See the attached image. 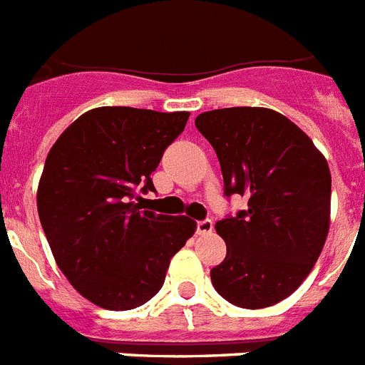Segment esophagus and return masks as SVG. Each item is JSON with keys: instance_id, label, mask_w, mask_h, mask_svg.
Returning <instances> with one entry per match:
<instances>
[{"instance_id": "esophagus-1", "label": "esophagus", "mask_w": 365, "mask_h": 365, "mask_svg": "<svg viewBox=\"0 0 365 365\" xmlns=\"http://www.w3.org/2000/svg\"><path fill=\"white\" fill-rule=\"evenodd\" d=\"M213 230V221L212 219H202V221H197V234H210Z\"/></svg>"}]
</instances>
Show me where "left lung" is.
Masks as SVG:
<instances>
[{
  "label": "left lung",
  "mask_w": 365,
  "mask_h": 365,
  "mask_svg": "<svg viewBox=\"0 0 365 365\" xmlns=\"http://www.w3.org/2000/svg\"><path fill=\"white\" fill-rule=\"evenodd\" d=\"M195 125L217 153L225 195L247 198V210L215 223L227 257L210 272L213 287L238 307L274 306L302 285L327 242V159L300 127L269 108L202 112Z\"/></svg>",
  "instance_id": "8db88e82"
}]
</instances>
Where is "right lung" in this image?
Masks as SVG:
<instances>
[{
  "mask_svg": "<svg viewBox=\"0 0 365 365\" xmlns=\"http://www.w3.org/2000/svg\"><path fill=\"white\" fill-rule=\"evenodd\" d=\"M189 112L101 106L65 129L44 163L37 210L56 264L96 306L125 311L161 290L191 238L187 215L142 210L152 173Z\"/></svg>",
  "mask_w": 365,
  "mask_h": 365,
  "instance_id": "obj_1",
  "label": "right lung"
}]
</instances>
